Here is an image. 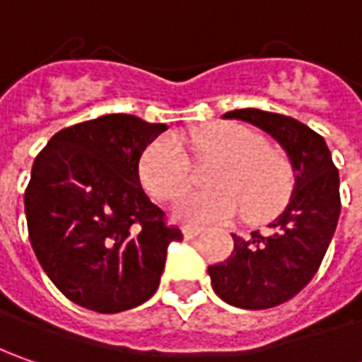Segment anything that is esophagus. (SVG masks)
<instances>
[{"mask_svg": "<svg viewBox=\"0 0 362 362\" xmlns=\"http://www.w3.org/2000/svg\"><path fill=\"white\" fill-rule=\"evenodd\" d=\"M199 233H202V230H199V228H183V238H185V240H193V238H197V235H199Z\"/></svg>", "mask_w": 362, "mask_h": 362, "instance_id": "34e87169", "label": "esophagus"}]
</instances>
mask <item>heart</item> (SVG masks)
<instances>
[{"mask_svg": "<svg viewBox=\"0 0 362 362\" xmlns=\"http://www.w3.org/2000/svg\"><path fill=\"white\" fill-rule=\"evenodd\" d=\"M195 155H219L209 175L216 189L193 191L175 205V216L187 223H217L235 217L270 216L284 203L290 173L282 157L266 148L256 131L238 122H214L189 132ZM139 179L159 202H169L187 187L189 165L181 145L171 136H157L139 159Z\"/></svg>", "mask_w": 362, "mask_h": 362, "instance_id": "obj_1", "label": "heart"}]
</instances>
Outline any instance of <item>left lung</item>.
Instances as JSON below:
<instances>
[{"label": "left lung", "mask_w": 362, "mask_h": 362, "mask_svg": "<svg viewBox=\"0 0 362 362\" xmlns=\"http://www.w3.org/2000/svg\"><path fill=\"white\" fill-rule=\"evenodd\" d=\"M256 124L284 146L294 169V191L286 209L266 233L233 238V252L226 262L209 266L216 294L245 310L274 308L294 298L314 278L327 254L341 216L339 169L327 141L304 122L242 108L223 115Z\"/></svg>", "instance_id": "left-lung-1"}]
</instances>
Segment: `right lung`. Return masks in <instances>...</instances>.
Masks as SVG:
<instances>
[{"label":"right lung","instance_id":"right-lung-1","mask_svg":"<svg viewBox=\"0 0 362 362\" xmlns=\"http://www.w3.org/2000/svg\"><path fill=\"white\" fill-rule=\"evenodd\" d=\"M165 124L105 115L56 132L35 157L23 205L40 266L68 300L115 314L151 298L167 247L183 240L146 197L139 159Z\"/></svg>","mask_w":362,"mask_h":362}]
</instances>
